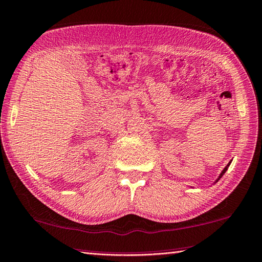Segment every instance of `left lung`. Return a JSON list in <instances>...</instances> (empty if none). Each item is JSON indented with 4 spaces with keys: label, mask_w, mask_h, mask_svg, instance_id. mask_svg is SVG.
<instances>
[{
    "label": "left lung",
    "mask_w": 262,
    "mask_h": 262,
    "mask_svg": "<svg viewBox=\"0 0 262 262\" xmlns=\"http://www.w3.org/2000/svg\"><path fill=\"white\" fill-rule=\"evenodd\" d=\"M230 165H231V161L229 162V164H228V165H226V166H225V168L222 170V173L220 174V177H218V179H217V180H216V181H215V182H213V183H216V182H218V180H220V179H221V178L223 177V175H224V173H225V171H226V170H228V168H229V166H230Z\"/></svg>",
    "instance_id": "8db88e82"
}]
</instances>
